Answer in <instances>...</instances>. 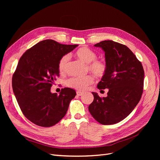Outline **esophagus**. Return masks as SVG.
Segmentation results:
<instances>
[{
  "label": "esophagus",
  "instance_id": "34e87169",
  "mask_svg": "<svg viewBox=\"0 0 160 160\" xmlns=\"http://www.w3.org/2000/svg\"><path fill=\"white\" fill-rule=\"evenodd\" d=\"M77 94L78 96H82V95H83V92H81V91H77Z\"/></svg>",
  "mask_w": 160,
  "mask_h": 160
}]
</instances>
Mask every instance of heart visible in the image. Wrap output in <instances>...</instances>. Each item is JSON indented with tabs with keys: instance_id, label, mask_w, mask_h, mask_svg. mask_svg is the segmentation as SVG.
<instances>
[{
	"instance_id": "heart-1",
	"label": "heart",
	"mask_w": 160,
	"mask_h": 160,
	"mask_svg": "<svg viewBox=\"0 0 160 160\" xmlns=\"http://www.w3.org/2000/svg\"><path fill=\"white\" fill-rule=\"evenodd\" d=\"M77 56L80 60L87 63V71L93 73L95 77L102 78L106 74L108 70V65L106 61L97 59V54L92 49L88 47L80 48L77 52ZM70 60V55L67 54L61 57L58 63V68L61 72H65ZM94 78L88 74L85 77H73L66 81V85L69 88L78 91H85L89 86L93 83Z\"/></svg>"
}]
</instances>
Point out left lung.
I'll return each instance as SVG.
<instances>
[{
	"label": "left lung",
	"mask_w": 160,
	"mask_h": 160,
	"mask_svg": "<svg viewBox=\"0 0 160 160\" xmlns=\"http://www.w3.org/2000/svg\"><path fill=\"white\" fill-rule=\"evenodd\" d=\"M105 52L108 70L97 85L108 89L106 97L92 93L94 100L88 107L93 118L108 125L119 122L128 116L141 98L144 85V70L141 62L126 45L105 40L94 45Z\"/></svg>",
	"instance_id": "obj_1"
}]
</instances>
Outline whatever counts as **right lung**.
I'll return each mask as SVG.
<instances>
[{"label": "right lung", "mask_w": 160, "mask_h": 160, "mask_svg": "<svg viewBox=\"0 0 160 160\" xmlns=\"http://www.w3.org/2000/svg\"><path fill=\"white\" fill-rule=\"evenodd\" d=\"M78 45H63L52 39L41 41L25 52L12 77V88L23 115L32 122L50 127L65 115L75 90L62 88L60 95L51 93L58 63L63 55Z\"/></svg>", "instance_id": "right-lung-1"}]
</instances>
